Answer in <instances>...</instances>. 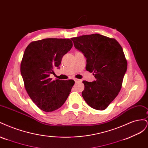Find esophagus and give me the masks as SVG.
<instances>
[{
  "instance_id": "obj_1",
  "label": "esophagus",
  "mask_w": 148,
  "mask_h": 148,
  "mask_svg": "<svg viewBox=\"0 0 148 148\" xmlns=\"http://www.w3.org/2000/svg\"><path fill=\"white\" fill-rule=\"evenodd\" d=\"M74 80H75V83H81L82 81L81 79H74Z\"/></svg>"
}]
</instances>
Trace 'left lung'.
Returning a JSON list of instances; mask_svg holds the SVG:
<instances>
[{
  "label": "left lung",
  "instance_id": "8db88e82",
  "mask_svg": "<svg viewBox=\"0 0 148 148\" xmlns=\"http://www.w3.org/2000/svg\"><path fill=\"white\" fill-rule=\"evenodd\" d=\"M75 47L86 58V69L95 81H83L82 96L96 110H104L117 97L122 88L127 62L120 44L114 38L99 34L71 38Z\"/></svg>",
  "mask_w": 148,
  "mask_h": 148
}]
</instances>
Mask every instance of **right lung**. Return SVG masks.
<instances>
[{"mask_svg": "<svg viewBox=\"0 0 148 148\" xmlns=\"http://www.w3.org/2000/svg\"><path fill=\"white\" fill-rule=\"evenodd\" d=\"M73 46L70 39L47 38L31 42L26 48L20 66L25 87L40 109L56 110L63 105L75 84L72 79L53 80L51 74Z\"/></svg>", "mask_w": 148, "mask_h": 148, "instance_id": "right-lung-1", "label": "right lung"}]
</instances>
